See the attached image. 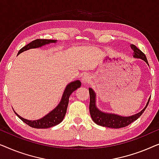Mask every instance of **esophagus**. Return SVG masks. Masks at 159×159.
<instances>
[{
    "instance_id": "34e87169",
    "label": "esophagus",
    "mask_w": 159,
    "mask_h": 159,
    "mask_svg": "<svg viewBox=\"0 0 159 159\" xmlns=\"http://www.w3.org/2000/svg\"><path fill=\"white\" fill-rule=\"evenodd\" d=\"M90 81V77L88 75H84L83 77L82 78V84H88Z\"/></svg>"
}]
</instances>
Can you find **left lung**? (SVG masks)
<instances>
[{
  "label": "left lung",
  "instance_id": "obj_1",
  "mask_svg": "<svg viewBox=\"0 0 159 159\" xmlns=\"http://www.w3.org/2000/svg\"><path fill=\"white\" fill-rule=\"evenodd\" d=\"M130 46H131V48L134 51V58H140V59L145 61L148 65V62L147 58L145 54L134 45H131ZM89 93H90V106H89V108H90V116L92 117L93 121L100 126L109 128H115V129L127 127V126L133 122L134 121L137 120L143 114V113L144 112L145 108L148 105L150 99H151V98H149L145 107L140 112H139L138 114L132 115V116H121L117 114H108V113L102 112L101 111H100L96 107V104H95V93L92 88H89Z\"/></svg>",
  "mask_w": 159,
  "mask_h": 159
}]
</instances>
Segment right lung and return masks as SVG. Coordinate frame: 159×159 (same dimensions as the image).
<instances>
[{"mask_svg":"<svg viewBox=\"0 0 159 159\" xmlns=\"http://www.w3.org/2000/svg\"><path fill=\"white\" fill-rule=\"evenodd\" d=\"M56 41L57 40H46V39H37V40L32 41L29 44L25 45L22 48L19 50V51L18 52V55L19 53H22V52L25 51H27L29 49L37 48L42 47L45 45L49 44V43H56ZM80 86H81V82L79 80L71 82V83L67 84L66 88H65L64 92L63 93L61 100L59 104L53 110H52L49 114H48L46 116H45L44 117H43V118L40 119H38V120H27V119L21 117L14 111L16 116L19 119H21L24 122L33 128H37V129H45V128L53 127V126L58 125V124L63 121V119H64L65 116V114L66 113L69 96H70V95L74 91L77 90V88H79Z\"/></svg>","mask_w":159,"mask_h":159,"instance_id":"1","label":"right lung"}]
</instances>
